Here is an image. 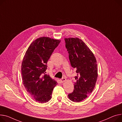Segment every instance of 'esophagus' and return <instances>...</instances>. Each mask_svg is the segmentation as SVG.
Returning a JSON list of instances; mask_svg holds the SVG:
<instances>
[{"label": "esophagus", "mask_w": 122, "mask_h": 122, "mask_svg": "<svg viewBox=\"0 0 122 122\" xmlns=\"http://www.w3.org/2000/svg\"><path fill=\"white\" fill-rule=\"evenodd\" d=\"M60 81H61V82L62 83H63V82L66 81V79L65 78H62V79H60Z\"/></svg>", "instance_id": "34e87169"}]
</instances>
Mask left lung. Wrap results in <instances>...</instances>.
<instances>
[{
  "instance_id": "1",
  "label": "left lung",
  "mask_w": 122,
  "mask_h": 122,
  "mask_svg": "<svg viewBox=\"0 0 122 122\" xmlns=\"http://www.w3.org/2000/svg\"><path fill=\"white\" fill-rule=\"evenodd\" d=\"M66 47L72 68L76 69L74 90L68 95L69 99L80 102L90 95L95 87L98 78L97 60L92 51L78 38H65Z\"/></svg>"
}]
</instances>
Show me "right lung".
<instances>
[{
    "instance_id": "add662e5",
    "label": "right lung",
    "mask_w": 122,
    "mask_h": 122,
    "mask_svg": "<svg viewBox=\"0 0 122 122\" xmlns=\"http://www.w3.org/2000/svg\"><path fill=\"white\" fill-rule=\"evenodd\" d=\"M61 40L50 37L39 38L29 46L21 64L23 84L36 102L49 101L56 81L45 74L47 62Z\"/></svg>"
}]
</instances>
